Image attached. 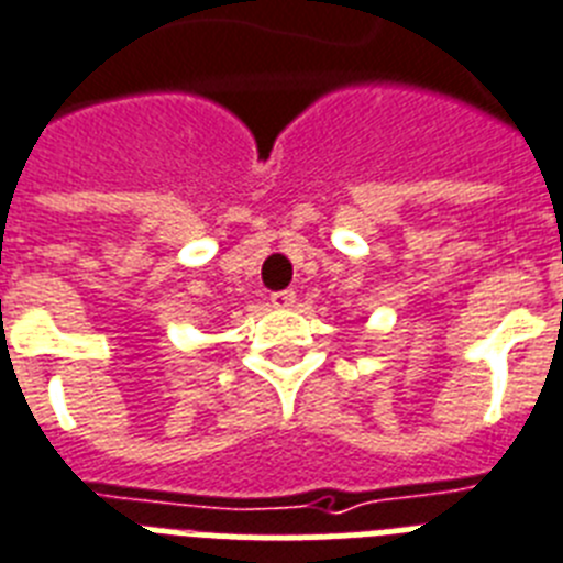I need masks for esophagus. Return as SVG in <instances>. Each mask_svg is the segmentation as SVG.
Masks as SVG:
<instances>
[{
	"instance_id": "obj_1",
	"label": "esophagus",
	"mask_w": 563,
	"mask_h": 563,
	"mask_svg": "<svg viewBox=\"0 0 563 563\" xmlns=\"http://www.w3.org/2000/svg\"><path fill=\"white\" fill-rule=\"evenodd\" d=\"M295 302H297V295L291 291V288H288V291H275V295H272V306H275V309H291Z\"/></svg>"
}]
</instances>
